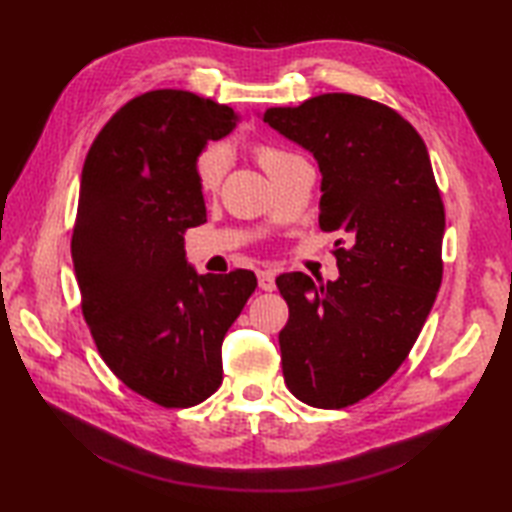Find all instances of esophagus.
Here are the masks:
<instances>
[{"mask_svg": "<svg viewBox=\"0 0 512 512\" xmlns=\"http://www.w3.org/2000/svg\"><path fill=\"white\" fill-rule=\"evenodd\" d=\"M257 281H259V288L264 292H273L275 290V270H257Z\"/></svg>", "mask_w": 512, "mask_h": 512, "instance_id": "1", "label": "esophagus"}]
</instances>
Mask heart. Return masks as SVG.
Here are the masks:
<instances>
[{
    "label": "heart",
    "mask_w": 512,
    "mask_h": 512,
    "mask_svg": "<svg viewBox=\"0 0 512 512\" xmlns=\"http://www.w3.org/2000/svg\"><path fill=\"white\" fill-rule=\"evenodd\" d=\"M250 151H253V156L259 162V167H262L270 178H275V173L279 169H284L288 162L297 158L295 154H290V151H286V149L275 147V145H266V143L253 145V149ZM224 171H226V154L222 147L204 149L198 156V160H195V180H198V187L204 193H213L217 187H220Z\"/></svg>",
    "instance_id": "b5f03b06"
}]
</instances>
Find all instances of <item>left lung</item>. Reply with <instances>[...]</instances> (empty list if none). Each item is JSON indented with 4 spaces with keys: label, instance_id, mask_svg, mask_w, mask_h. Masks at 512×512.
<instances>
[{
    "label": "left lung",
    "instance_id": "1",
    "mask_svg": "<svg viewBox=\"0 0 512 512\" xmlns=\"http://www.w3.org/2000/svg\"><path fill=\"white\" fill-rule=\"evenodd\" d=\"M321 169L319 226L336 239L339 279L277 277L279 332L292 396L343 409L385 385L427 321L442 284L444 204L420 134L396 110L356 94H321L264 112Z\"/></svg>",
    "mask_w": 512,
    "mask_h": 512
}]
</instances>
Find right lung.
<instances>
[{"instance_id": "right-lung-1", "label": "right lung", "mask_w": 512, "mask_h": 512, "mask_svg": "<svg viewBox=\"0 0 512 512\" xmlns=\"http://www.w3.org/2000/svg\"><path fill=\"white\" fill-rule=\"evenodd\" d=\"M237 114L184 90L127 101L94 138L81 173L72 262L105 365L167 409L222 385V341L257 288L250 270L195 275L184 233L206 222L195 160Z\"/></svg>"}]
</instances>
